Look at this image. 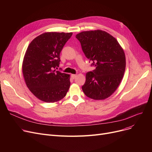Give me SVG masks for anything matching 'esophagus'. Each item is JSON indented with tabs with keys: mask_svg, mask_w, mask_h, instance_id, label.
Segmentation results:
<instances>
[{
	"mask_svg": "<svg viewBox=\"0 0 152 152\" xmlns=\"http://www.w3.org/2000/svg\"><path fill=\"white\" fill-rule=\"evenodd\" d=\"M71 77L72 79H75L76 78V75H71Z\"/></svg>",
	"mask_w": 152,
	"mask_h": 152,
	"instance_id": "esophagus-1",
	"label": "esophagus"
}]
</instances>
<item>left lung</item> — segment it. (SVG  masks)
<instances>
[{"mask_svg": "<svg viewBox=\"0 0 152 152\" xmlns=\"http://www.w3.org/2000/svg\"><path fill=\"white\" fill-rule=\"evenodd\" d=\"M76 37L86 57L95 69L87 72L82 89L92 99L108 98L118 88L124 76L126 57L117 40L102 30L83 31Z\"/></svg>", "mask_w": 152, "mask_h": 152, "instance_id": "obj_1", "label": "left lung"}]
</instances>
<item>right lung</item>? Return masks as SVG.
Returning a JSON list of instances; mask_svg holds the SVG:
<instances>
[{
  "label": "right lung",
  "mask_w": 152,
  "mask_h": 152,
  "mask_svg": "<svg viewBox=\"0 0 152 152\" xmlns=\"http://www.w3.org/2000/svg\"><path fill=\"white\" fill-rule=\"evenodd\" d=\"M73 33H45L29 44L23 62L26 86L35 96L45 102H58L65 97L70 86L69 75L59 67L60 54Z\"/></svg>",
  "instance_id": "obj_1"
}]
</instances>
